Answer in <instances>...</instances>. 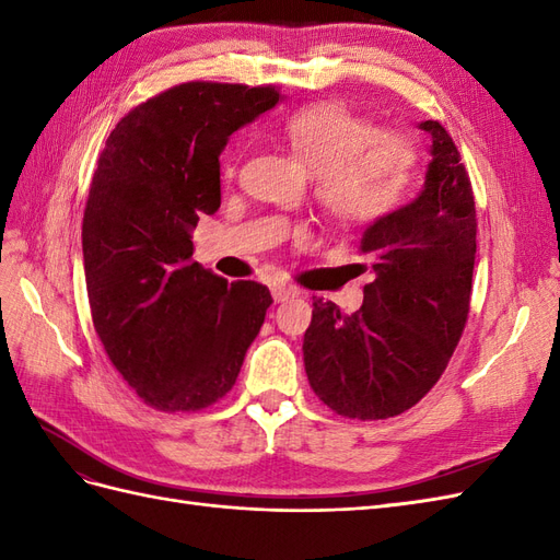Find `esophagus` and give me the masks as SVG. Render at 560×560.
Returning <instances> with one entry per match:
<instances>
[{
    "mask_svg": "<svg viewBox=\"0 0 560 560\" xmlns=\"http://www.w3.org/2000/svg\"><path fill=\"white\" fill-rule=\"evenodd\" d=\"M270 292H273V299L278 303L299 296V290H296V287H292V284H273V290H270Z\"/></svg>",
    "mask_w": 560,
    "mask_h": 560,
    "instance_id": "34e87169",
    "label": "esophagus"
}]
</instances>
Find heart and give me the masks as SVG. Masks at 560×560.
<instances>
[{
  "label": "heart",
  "instance_id": "b5f03b06",
  "mask_svg": "<svg viewBox=\"0 0 560 560\" xmlns=\"http://www.w3.org/2000/svg\"><path fill=\"white\" fill-rule=\"evenodd\" d=\"M282 138L315 175V200L331 222L364 226L397 208L411 182L413 144L336 103L284 118ZM235 163L226 165L233 175Z\"/></svg>",
  "mask_w": 560,
  "mask_h": 560
}]
</instances>
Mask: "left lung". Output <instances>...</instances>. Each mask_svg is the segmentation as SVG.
<instances>
[{
	"instance_id": "left-lung-1",
	"label": "left lung",
	"mask_w": 560,
	"mask_h": 560,
	"mask_svg": "<svg viewBox=\"0 0 560 560\" xmlns=\"http://www.w3.org/2000/svg\"><path fill=\"white\" fill-rule=\"evenodd\" d=\"M432 138L425 186L416 200L371 224L362 254L374 282L346 315L313 296L303 336L313 393L338 416L383 420L404 413L442 378L469 315L477 210L451 135L422 121Z\"/></svg>"
}]
</instances>
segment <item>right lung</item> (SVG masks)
<instances>
[{"mask_svg":"<svg viewBox=\"0 0 560 560\" xmlns=\"http://www.w3.org/2000/svg\"><path fill=\"white\" fill-rule=\"evenodd\" d=\"M278 100L276 86L179 83L130 109L100 154L81 226L93 327L159 411L222 399L273 303L268 287L229 284L194 261L191 231L222 202L229 135Z\"/></svg>","mask_w":560,"mask_h":560,"instance_id":"1","label":"right lung"}]
</instances>
